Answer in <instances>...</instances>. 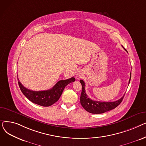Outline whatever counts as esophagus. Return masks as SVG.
Instances as JSON below:
<instances>
[{
	"instance_id": "obj_1",
	"label": "esophagus",
	"mask_w": 146,
	"mask_h": 146,
	"mask_svg": "<svg viewBox=\"0 0 146 146\" xmlns=\"http://www.w3.org/2000/svg\"><path fill=\"white\" fill-rule=\"evenodd\" d=\"M79 76L80 77V74H78V77H79Z\"/></svg>"
}]
</instances>
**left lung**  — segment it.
<instances>
[{
    "label": "left lung",
    "mask_w": 146,
    "mask_h": 146,
    "mask_svg": "<svg viewBox=\"0 0 146 146\" xmlns=\"http://www.w3.org/2000/svg\"><path fill=\"white\" fill-rule=\"evenodd\" d=\"M122 47L124 48L123 46H122ZM125 50L126 51L125 49ZM131 77V72L130 73V78L128 83H129L130 82ZM80 82L82 84V93L80 95V104L83 107V108L90 113L95 114L102 113L105 112L112 110L114 108H115L117 106H118L121 104L122 99L124 98V95L121 98L118 99V101L114 102H99L93 101L92 99L88 98V95L86 94L85 82L82 80H80Z\"/></svg>",
    "instance_id": "8db88e82"
}]
</instances>
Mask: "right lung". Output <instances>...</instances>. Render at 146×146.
I'll return each instance as SVG.
<instances>
[{
  "instance_id": "add662e5",
  "label": "right lung",
  "mask_w": 146,
  "mask_h": 146,
  "mask_svg": "<svg viewBox=\"0 0 146 146\" xmlns=\"http://www.w3.org/2000/svg\"><path fill=\"white\" fill-rule=\"evenodd\" d=\"M74 81V77L66 80H61L58 81L51 89L41 91L29 90L23 86L19 80L18 84L22 94L30 101L42 106H50L58 100L65 87Z\"/></svg>"
}]
</instances>
